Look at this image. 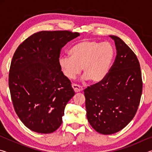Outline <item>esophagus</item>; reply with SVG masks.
<instances>
[{"instance_id":"1","label":"esophagus","mask_w":152,"mask_h":152,"mask_svg":"<svg viewBox=\"0 0 152 152\" xmlns=\"http://www.w3.org/2000/svg\"><path fill=\"white\" fill-rule=\"evenodd\" d=\"M72 86L74 91L75 92H80L83 90V88H82L80 86H79L78 84H72Z\"/></svg>"}]
</instances>
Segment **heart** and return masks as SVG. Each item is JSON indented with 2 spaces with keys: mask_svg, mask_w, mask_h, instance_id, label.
I'll return each instance as SVG.
<instances>
[{
  "mask_svg": "<svg viewBox=\"0 0 152 152\" xmlns=\"http://www.w3.org/2000/svg\"><path fill=\"white\" fill-rule=\"evenodd\" d=\"M70 56L59 58L61 72L68 79H74L83 68L84 80L96 83L102 80L109 72L114 57V49L109 42L100 43L85 39L74 45Z\"/></svg>",
  "mask_w": 152,
  "mask_h": 152,
  "instance_id": "1",
  "label": "heart"
}]
</instances>
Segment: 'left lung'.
Instances as JSON below:
<instances>
[{"label":"left lung","instance_id":"1","mask_svg":"<svg viewBox=\"0 0 152 152\" xmlns=\"http://www.w3.org/2000/svg\"><path fill=\"white\" fill-rule=\"evenodd\" d=\"M117 56L104 78L84 91L86 116L97 132L110 135L125 127L137 113L142 94L140 62L130 48L115 35Z\"/></svg>","mask_w":152,"mask_h":152}]
</instances>
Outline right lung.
<instances>
[{"label":"right lung","instance_id":"obj_1","mask_svg":"<svg viewBox=\"0 0 152 152\" xmlns=\"http://www.w3.org/2000/svg\"><path fill=\"white\" fill-rule=\"evenodd\" d=\"M79 35L70 31H43L15 51L9 74L11 96L18 117L33 132L53 133L62 123L66 105L75 92L58 60L61 48Z\"/></svg>","mask_w":152,"mask_h":152}]
</instances>
